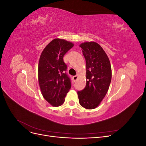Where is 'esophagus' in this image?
<instances>
[{
	"label": "esophagus",
	"instance_id": "esophagus-1",
	"mask_svg": "<svg viewBox=\"0 0 146 146\" xmlns=\"http://www.w3.org/2000/svg\"><path fill=\"white\" fill-rule=\"evenodd\" d=\"M77 78H78V75H76V76H74L73 77V79H74V81L77 80Z\"/></svg>",
	"mask_w": 146,
	"mask_h": 146
}]
</instances>
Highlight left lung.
Listing matches in <instances>:
<instances>
[{
  "label": "left lung",
  "instance_id": "1",
  "mask_svg": "<svg viewBox=\"0 0 146 146\" xmlns=\"http://www.w3.org/2000/svg\"><path fill=\"white\" fill-rule=\"evenodd\" d=\"M80 47L86 63V84L77 91L79 103L86 109L96 108L107 93L111 80V64L102 47L95 42H86Z\"/></svg>",
  "mask_w": 146,
  "mask_h": 146
}]
</instances>
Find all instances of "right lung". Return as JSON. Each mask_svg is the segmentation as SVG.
<instances>
[{
  "mask_svg": "<svg viewBox=\"0 0 146 146\" xmlns=\"http://www.w3.org/2000/svg\"><path fill=\"white\" fill-rule=\"evenodd\" d=\"M74 46L64 39H55L44 48L39 58L38 81L42 94L48 103L58 107L71 87L70 77L66 72L63 56Z\"/></svg>",
  "mask_w": 146,
  "mask_h": 146,
  "instance_id": "add662e5",
  "label": "right lung"
}]
</instances>
